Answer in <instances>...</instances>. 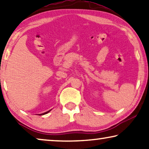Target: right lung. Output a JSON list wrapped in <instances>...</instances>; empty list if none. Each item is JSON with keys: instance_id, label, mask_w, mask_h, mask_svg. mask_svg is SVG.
<instances>
[{"instance_id": "1", "label": "right lung", "mask_w": 149, "mask_h": 149, "mask_svg": "<svg viewBox=\"0 0 149 149\" xmlns=\"http://www.w3.org/2000/svg\"><path fill=\"white\" fill-rule=\"evenodd\" d=\"M50 111V110H49ZM49 111H47V112H45V113H43V114H41L42 115H44V114H47V113H48L49 112Z\"/></svg>"}]
</instances>
